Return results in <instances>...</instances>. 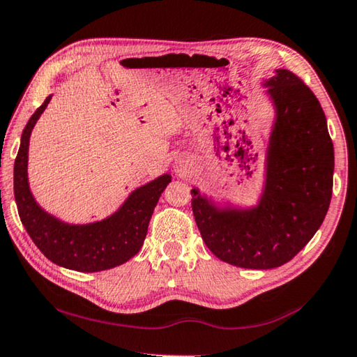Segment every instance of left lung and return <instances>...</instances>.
Returning a JSON list of instances; mask_svg holds the SVG:
<instances>
[{"label":"left lung","mask_w":357,"mask_h":357,"mask_svg":"<svg viewBox=\"0 0 357 357\" xmlns=\"http://www.w3.org/2000/svg\"><path fill=\"white\" fill-rule=\"evenodd\" d=\"M276 117L267 178L252 208L216 206L192 189V211L214 256L241 268L281 267L321 227L332 199L333 144L324 111L301 77L276 70L264 82Z\"/></svg>","instance_id":"obj_1"}]
</instances>
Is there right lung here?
I'll list each match as a JSON object with an SVG mask.
<instances>
[{
  "instance_id": "right-lung-1",
  "label": "right lung",
  "mask_w": 357,
  "mask_h": 357,
  "mask_svg": "<svg viewBox=\"0 0 357 357\" xmlns=\"http://www.w3.org/2000/svg\"><path fill=\"white\" fill-rule=\"evenodd\" d=\"M50 95L24 128L14 163V197L19 216L33 243L60 267L92 273L126 264L143 246L154 208L172 176L162 174L128 195L114 214L92 224H66L38 205L28 184V144L31 130Z\"/></svg>"
}]
</instances>
